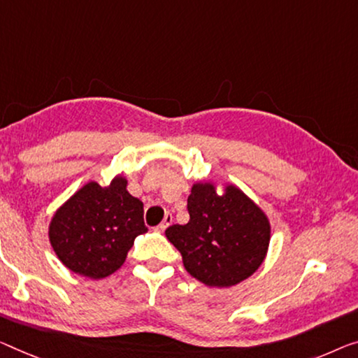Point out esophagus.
Segmentation results:
<instances>
[{"mask_svg": "<svg viewBox=\"0 0 358 358\" xmlns=\"http://www.w3.org/2000/svg\"><path fill=\"white\" fill-rule=\"evenodd\" d=\"M172 220H173L172 213L167 212V213H165V217H164V222L156 228V230H157V231H165V230H167V228H169L170 223H172Z\"/></svg>", "mask_w": 358, "mask_h": 358, "instance_id": "34e87169", "label": "esophagus"}]
</instances>
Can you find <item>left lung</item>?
<instances>
[{
  "instance_id": "left-lung-1",
  "label": "left lung",
  "mask_w": 358,
  "mask_h": 358,
  "mask_svg": "<svg viewBox=\"0 0 358 358\" xmlns=\"http://www.w3.org/2000/svg\"><path fill=\"white\" fill-rule=\"evenodd\" d=\"M189 222L172 225L165 236L183 257L186 271L213 287L248 280L264 264L271 227L266 213L236 185L197 181L188 197Z\"/></svg>"
}]
</instances>
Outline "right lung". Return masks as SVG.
<instances>
[{
	"mask_svg": "<svg viewBox=\"0 0 358 358\" xmlns=\"http://www.w3.org/2000/svg\"><path fill=\"white\" fill-rule=\"evenodd\" d=\"M115 175L108 186L88 181L51 217V248L61 264L85 278L101 280L120 268L135 238L148 228L143 202Z\"/></svg>",
	"mask_w": 358,
	"mask_h": 358,
	"instance_id": "1",
	"label": "right lung"
}]
</instances>
